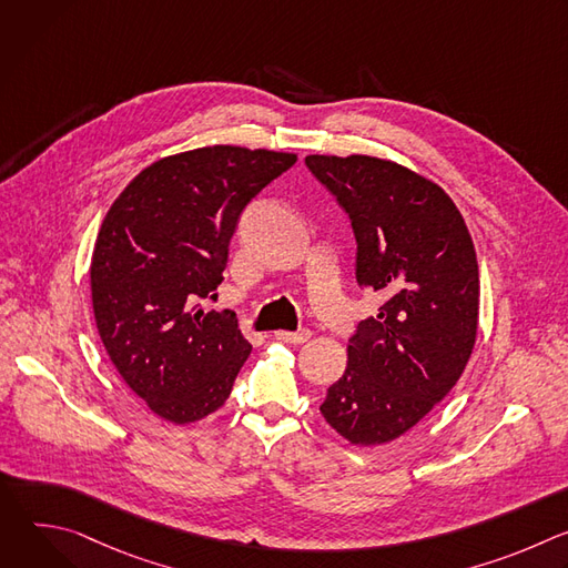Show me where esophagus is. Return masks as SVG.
<instances>
[{
	"label": "esophagus",
	"instance_id": "34e87169",
	"mask_svg": "<svg viewBox=\"0 0 568 568\" xmlns=\"http://www.w3.org/2000/svg\"><path fill=\"white\" fill-rule=\"evenodd\" d=\"M310 331H301V333H287V331H278V333H274V337L278 339V342H285V344H303V342H307L310 339Z\"/></svg>",
	"mask_w": 568,
	"mask_h": 568
}]
</instances>
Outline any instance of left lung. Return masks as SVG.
I'll return each mask as SVG.
<instances>
[{
  "label": "left lung",
  "mask_w": 568,
  "mask_h": 568,
  "mask_svg": "<svg viewBox=\"0 0 568 568\" xmlns=\"http://www.w3.org/2000/svg\"><path fill=\"white\" fill-rule=\"evenodd\" d=\"M305 164L351 217L357 283L384 298L359 321L321 414L353 445H384L414 429L471 357L474 242L452 197L407 166L368 154H307Z\"/></svg>",
  "instance_id": "left-lung-1"
}]
</instances>
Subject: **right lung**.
Instances as JSON below:
<instances>
[{"label":"right lung","mask_w":568,"mask_h":568,"mask_svg":"<svg viewBox=\"0 0 568 568\" xmlns=\"http://www.w3.org/2000/svg\"><path fill=\"white\" fill-rule=\"evenodd\" d=\"M294 152L206 145L143 169L110 206L92 254L101 342L145 407L175 425L217 412L252 353L231 310L204 312L240 213Z\"/></svg>","instance_id":"add662e5"}]
</instances>
